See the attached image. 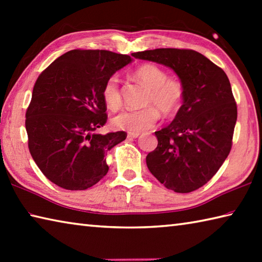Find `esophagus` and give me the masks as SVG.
<instances>
[{"label":"esophagus","instance_id":"obj_1","mask_svg":"<svg viewBox=\"0 0 262 262\" xmlns=\"http://www.w3.org/2000/svg\"><path fill=\"white\" fill-rule=\"evenodd\" d=\"M140 136V133H128L127 137L128 139H136V137Z\"/></svg>","mask_w":262,"mask_h":262}]
</instances>
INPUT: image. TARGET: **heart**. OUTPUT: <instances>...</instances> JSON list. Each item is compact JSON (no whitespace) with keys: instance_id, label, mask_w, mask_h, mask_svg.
<instances>
[{"instance_id":"heart-1","label":"heart","mask_w":262,"mask_h":262,"mask_svg":"<svg viewBox=\"0 0 262 262\" xmlns=\"http://www.w3.org/2000/svg\"><path fill=\"white\" fill-rule=\"evenodd\" d=\"M134 76L149 89L144 105L141 110H123L112 119L117 129L129 133H142L151 129L159 120V112L171 117L181 108L185 100V85L179 79L168 78L165 70L156 64L147 63L137 68ZM101 97L105 105L111 110L118 108L121 104L120 79L118 75H111L106 79Z\"/></svg>"}]
</instances>
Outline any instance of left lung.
<instances>
[{"label":"left lung","instance_id":"left-lung-1","mask_svg":"<svg viewBox=\"0 0 262 262\" xmlns=\"http://www.w3.org/2000/svg\"><path fill=\"white\" fill-rule=\"evenodd\" d=\"M132 55L166 66L184 83V104L170 125L155 132L158 144L147 165L167 189L193 192L216 174L232 147L237 105L227 74L193 50L157 48Z\"/></svg>","mask_w":262,"mask_h":262}]
</instances>
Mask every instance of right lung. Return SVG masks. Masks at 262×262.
Here are the masks:
<instances>
[{
    "label": "right lung",
    "mask_w": 262,
    "mask_h": 262,
    "mask_svg": "<svg viewBox=\"0 0 262 262\" xmlns=\"http://www.w3.org/2000/svg\"><path fill=\"white\" fill-rule=\"evenodd\" d=\"M132 60L104 50H73L39 75L25 127L31 156L53 184L83 190L108 172L106 154L127 133H96L107 121L101 89Z\"/></svg>",
    "instance_id": "right-lung-1"
}]
</instances>
